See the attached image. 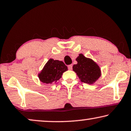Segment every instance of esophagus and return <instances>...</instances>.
Listing matches in <instances>:
<instances>
[{"label":"esophagus","instance_id":"esophagus-1","mask_svg":"<svg viewBox=\"0 0 131 131\" xmlns=\"http://www.w3.org/2000/svg\"><path fill=\"white\" fill-rule=\"evenodd\" d=\"M68 69L69 70H72V69H73V65H72V64H70V65L68 66Z\"/></svg>","mask_w":131,"mask_h":131}]
</instances>
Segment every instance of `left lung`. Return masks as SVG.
I'll return each mask as SVG.
<instances>
[{
    "label": "left lung",
    "mask_w": 131,
    "mask_h": 131,
    "mask_svg": "<svg viewBox=\"0 0 131 131\" xmlns=\"http://www.w3.org/2000/svg\"><path fill=\"white\" fill-rule=\"evenodd\" d=\"M77 64L73 67L79 78L82 82L93 84L101 75V71L99 66L92 59L86 58L82 54H80L76 58Z\"/></svg>",
    "instance_id": "1"
}]
</instances>
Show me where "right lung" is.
Returning <instances> with one entry per match:
<instances>
[{
    "label": "right lung",
    "instance_id": "1",
    "mask_svg": "<svg viewBox=\"0 0 131 131\" xmlns=\"http://www.w3.org/2000/svg\"><path fill=\"white\" fill-rule=\"evenodd\" d=\"M67 70V67L63 62L51 58L39 73L38 77L42 83L51 84L57 81L61 77L62 73Z\"/></svg>",
    "mask_w": 131,
    "mask_h": 131
}]
</instances>
